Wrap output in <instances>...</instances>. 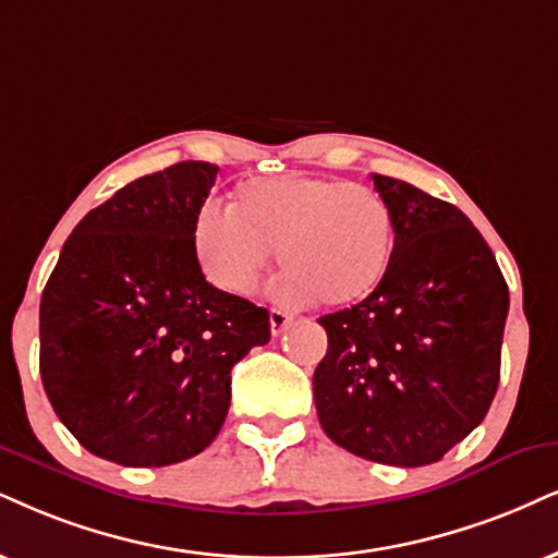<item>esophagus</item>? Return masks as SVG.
Masks as SVG:
<instances>
[{"mask_svg": "<svg viewBox=\"0 0 558 558\" xmlns=\"http://www.w3.org/2000/svg\"><path fill=\"white\" fill-rule=\"evenodd\" d=\"M294 318L290 313H284V311H279V307H271V311H268V323H271V333L274 336H279L281 331H287V326H290Z\"/></svg>", "mask_w": 558, "mask_h": 558, "instance_id": "1", "label": "esophagus"}]
</instances>
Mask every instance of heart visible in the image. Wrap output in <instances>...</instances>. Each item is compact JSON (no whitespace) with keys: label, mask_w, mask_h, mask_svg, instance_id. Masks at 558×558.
I'll list each match as a JSON object with an SVG mask.
<instances>
[{"label":"heart","mask_w":558,"mask_h":558,"mask_svg":"<svg viewBox=\"0 0 558 558\" xmlns=\"http://www.w3.org/2000/svg\"><path fill=\"white\" fill-rule=\"evenodd\" d=\"M393 243V211L375 189L298 173L245 181L232 206L206 204L194 222L196 258L219 290L256 292L277 247L281 294L331 307L377 290Z\"/></svg>","instance_id":"obj_1"}]
</instances>
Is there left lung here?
<instances>
[{
  "label": "left lung",
  "instance_id": "8db88e82",
  "mask_svg": "<svg viewBox=\"0 0 558 558\" xmlns=\"http://www.w3.org/2000/svg\"><path fill=\"white\" fill-rule=\"evenodd\" d=\"M396 219L393 258L360 305L323 315L313 375L323 432L364 460L437 463L484 422L499 385L510 290L458 206L373 175Z\"/></svg>",
  "mask_w": 558,
  "mask_h": 558
}]
</instances>
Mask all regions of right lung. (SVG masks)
<instances>
[{"label": "right lung", "instance_id": "right-lung-1", "mask_svg": "<svg viewBox=\"0 0 558 558\" xmlns=\"http://www.w3.org/2000/svg\"><path fill=\"white\" fill-rule=\"evenodd\" d=\"M217 165L185 160L95 206L40 298V380L93 456L160 469L222 429L230 373L271 339L266 307L204 279L194 222Z\"/></svg>", "mask_w": 558, "mask_h": 558}]
</instances>
